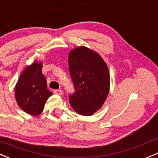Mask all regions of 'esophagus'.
Here are the masks:
<instances>
[{
  "instance_id": "1",
  "label": "esophagus",
  "mask_w": 158,
  "mask_h": 158,
  "mask_svg": "<svg viewBox=\"0 0 158 158\" xmlns=\"http://www.w3.org/2000/svg\"><path fill=\"white\" fill-rule=\"evenodd\" d=\"M54 93L55 94L59 95V96H60V95L63 94V91H62L61 90H60V89H59V90H54Z\"/></svg>"
}]
</instances>
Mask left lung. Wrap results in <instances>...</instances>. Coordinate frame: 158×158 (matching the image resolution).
<instances>
[{"label":"left lung","mask_w":158,"mask_h":158,"mask_svg":"<svg viewBox=\"0 0 158 158\" xmlns=\"http://www.w3.org/2000/svg\"><path fill=\"white\" fill-rule=\"evenodd\" d=\"M69 71L75 92L69 95L70 104L77 114L91 116L101 108L110 90V74L99 54L84 46L71 50Z\"/></svg>","instance_id":"1"}]
</instances>
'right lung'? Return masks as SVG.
<instances>
[{"label": "right lung", "instance_id": "right-lung-1", "mask_svg": "<svg viewBox=\"0 0 158 158\" xmlns=\"http://www.w3.org/2000/svg\"><path fill=\"white\" fill-rule=\"evenodd\" d=\"M42 62L34 61L22 71L15 88L18 106L33 116L43 111L47 100L52 95L47 89L46 77L42 74Z\"/></svg>", "mask_w": 158, "mask_h": 158}]
</instances>
